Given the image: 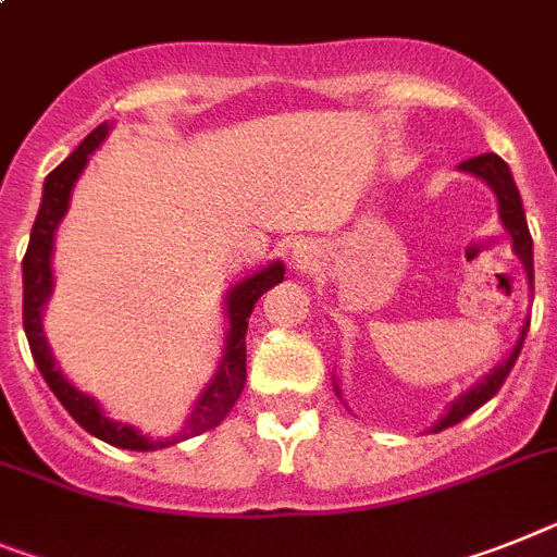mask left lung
<instances>
[{"label": "left lung", "mask_w": 557, "mask_h": 557, "mask_svg": "<svg viewBox=\"0 0 557 557\" xmlns=\"http://www.w3.org/2000/svg\"><path fill=\"white\" fill-rule=\"evenodd\" d=\"M462 169L470 171V174H476V177H482L484 183L491 185L493 191H496L502 222H505V227L510 231L512 247H516L518 259L524 261V270H527V275H530V284H532V236H530V227H527L524 206H521V197H518V188H516V183H512V174H510V169H507V163L498 154H479V157H473V160H465ZM527 326H530V321H527L524 330H521V337H518L516 349L510 351V358L498 366L496 372L487 374V377H484L476 388H470L465 397H459V403H454V406H450L448 414L436 422L434 431H445V428L456 425V422H462L465 417L473 414V411H476V408H482L484 403L491 400V397H496L498 388L505 386V380H507V374H510V369L516 366L518 351H521V344H524Z\"/></svg>", "instance_id": "1"}]
</instances>
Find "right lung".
I'll return each mask as SVG.
<instances>
[{
  "label": "right lung",
  "instance_id": "obj_1",
  "mask_svg": "<svg viewBox=\"0 0 557 557\" xmlns=\"http://www.w3.org/2000/svg\"><path fill=\"white\" fill-rule=\"evenodd\" d=\"M109 126L101 123L98 129L89 132L84 140H81L78 149L66 157L59 169H52L47 174L45 183V197H41L39 216L33 222L30 231V245H27V253L22 259V278H25V301H22V321H25V335L27 344H30L33 360L39 366L41 377L47 380L50 392L59 397L61 406L70 411L75 422H78L84 431H89L98 440L109 442V445H117V448L129 450H157L169 448L174 442L188 440V436H199L211 431V428L220 425L231 408L239 400L242 388H245L247 380V351H245V335H247V318L253 312L256 301H259L270 287H275L278 282H284V264L273 261L270 268H264L261 273L250 275L242 284L231 289L227 296V315H231V332H227V349L225 358H222L220 374L213 380L208 392L202 394V400L197 403L194 414L188 417V425L180 436H171V440H149V436H140L135 428L121 425V422H112L101 414V408L95 406L92 397L75 392L70 383L64 380V374L55 369V360H52L50 349H47V341L41 335V307H45L47 296H50L52 287V273H50V253H52V233L55 225L64 216L66 202H70V191H73V183L78 180V174L87 165V157L98 149V143L107 137Z\"/></svg>",
  "mask_w": 557,
  "mask_h": 557
}]
</instances>
